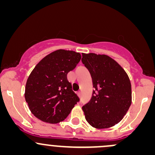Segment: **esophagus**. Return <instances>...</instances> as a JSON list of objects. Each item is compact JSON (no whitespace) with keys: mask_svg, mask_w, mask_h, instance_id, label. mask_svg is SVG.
<instances>
[{"mask_svg":"<svg viewBox=\"0 0 155 155\" xmlns=\"http://www.w3.org/2000/svg\"><path fill=\"white\" fill-rule=\"evenodd\" d=\"M78 96H81V91H78Z\"/></svg>","mask_w":155,"mask_h":155,"instance_id":"esophagus-1","label":"esophagus"}]
</instances>
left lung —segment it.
Returning <instances> with one entry per match:
<instances>
[{
	"mask_svg": "<svg viewBox=\"0 0 155 155\" xmlns=\"http://www.w3.org/2000/svg\"><path fill=\"white\" fill-rule=\"evenodd\" d=\"M81 62L91 74L95 91L82 107L86 120L96 129L119 123L132 104L131 82L124 69L106 54L82 53Z\"/></svg>",
	"mask_w": 155,
	"mask_h": 155,
	"instance_id": "1",
	"label": "left lung"
}]
</instances>
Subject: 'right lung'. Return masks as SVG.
<instances>
[{"label": "right lung", "mask_w": 155, "mask_h": 155, "mask_svg": "<svg viewBox=\"0 0 155 155\" xmlns=\"http://www.w3.org/2000/svg\"><path fill=\"white\" fill-rule=\"evenodd\" d=\"M80 59L79 53L59 49L42 58L31 72L25 84V99L31 113L39 120L59 123L79 101L67 74Z\"/></svg>", "instance_id": "obj_1"}]
</instances>
